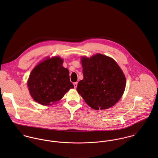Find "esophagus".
I'll return each mask as SVG.
<instances>
[{
    "instance_id": "esophagus-1",
    "label": "esophagus",
    "mask_w": 158,
    "mask_h": 158,
    "mask_svg": "<svg viewBox=\"0 0 158 158\" xmlns=\"http://www.w3.org/2000/svg\"><path fill=\"white\" fill-rule=\"evenodd\" d=\"M77 85H78V83H77V82H76V83H73V86H74V88H77Z\"/></svg>"
}]
</instances>
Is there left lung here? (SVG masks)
Masks as SVG:
<instances>
[{
    "instance_id": "1",
    "label": "left lung",
    "mask_w": 158,
    "mask_h": 158,
    "mask_svg": "<svg viewBox=\"0 0 158 158\" xmlns=\"http://www.w3.org/2000/svg\"><path fill=\"white\" fill-rule=\"evenodd\" d=\"M83 79L77 90L92 108H110L122 96L126 86L125 77L116 62L107 56L97 54L81 58Z\"/></svg>"
}]
</instances>
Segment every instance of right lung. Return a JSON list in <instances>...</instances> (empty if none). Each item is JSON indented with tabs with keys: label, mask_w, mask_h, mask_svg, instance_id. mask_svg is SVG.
<instances>
[{
	"label": "right lung",
	"mask_w": 158,
	"mask_h": 158,
	"mask_svg": "<svg viewBox=\"0 0 158 158\" xmlns=\"http://www.w3.org/2000/svg\"><path fill=\"white\" fill-rule=\"evenodd\" d=\"M63 63V60L56 56L45 60L32 70L27 85L35 101L48 105L60 100L70 89L74 88L70 81L69 72Z\"/></svg>",
	"instance_id": "1"
}]
</instances>
